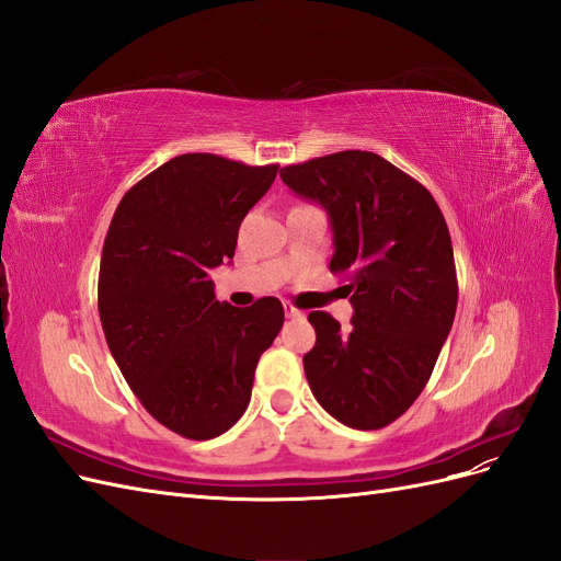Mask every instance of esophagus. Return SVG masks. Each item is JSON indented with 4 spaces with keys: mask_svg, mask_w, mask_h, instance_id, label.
I'll list each match as a JSON object with an SVG mask.
<instances>
[{
    "mask_svg": "<svg viewBox=\"0 0 561 561\" xmlns=\"http://www.w3.org/2000/svg\"><path fill=\"white\" fill-rule=\"evenodd\" d=\"M283 309H285V316H287V318H304V316H307V311L297 309L295 304H290V301H285V304H283Z\"/></svg>",
    "mask_w": 561,
    "mask_h": 561,
    "instance_id": "obj_1",
    "label": "esophagus"
}]
</instances>
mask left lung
Returning <instances> with one entry per match:
<instances>
[{"label": "left lung", "instance_id": "8db88e82", "mask_svg": "<svg viewBox=\"0 0 561 561\" xmlns=\"http://www.w3.org/2000/svg\"><path fill=\"white\" fill-rule=\"evenodd\" d=\"M283 182L328 210L330 271L346 278L342 330L311 311L316 346L304 371L322 410L348 428L379 431L426 388L458 301L445 215L431 192L379 154L336 151L280 168Z\"/></svg>", "mask_w": 561, "mask_h": 561}]
</instances>
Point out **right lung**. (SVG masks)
I'll return each mask as SVG.
<instances>
[{
  "label": "right lung",
  "mask_w": 561,
  "mask_h": 561,
  "mask_svg": "<svg viewBox=\"0 0 561 561\" xmlns=\"http://www.w3.org/2000/svg\"><path fill=\"white\" fill-rule=\"evenodd\" d=\"M276 171L182 154L133 184L112 217L98 276L107 346L145 410L182 437L213 439L243 416L254 367L283 328L276 297L236 309L208 280Z\"/></svg>",
  "instance_id": "obj_1"
}]
</instances>
